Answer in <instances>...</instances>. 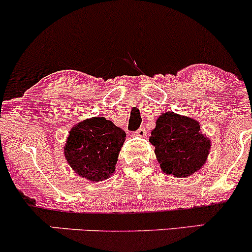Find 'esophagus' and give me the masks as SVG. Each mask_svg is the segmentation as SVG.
<instances>
[{
    "label": "esophagus",
    "mask_w": 252,
    "mask_h": 252,
    "mask_svg": "<svg viewBox=\"0 0 252 252\" xmlns=\"http://www.w3.org/2000/svg\"><path fill=\"white\" fill-rule=\"evenodd\" d=\"M135 136H138V137H146L147 132H146V128L144 126H141L140 129L136 130V131L134 132Z\"/></svg>",
    "instance_id": "esophagus-1"
}]
</instances>
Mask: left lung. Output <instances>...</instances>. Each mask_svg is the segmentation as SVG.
<instances>
[{
	"mask_svg": "<svg viewBox=\"0 0 252 252\" xmlns=\"http://www.w3.org/2000/svg\"><path fill=\"white\" fill-rule=\"evenodd\" d=\"M149 141L162 172L176 178L198 172L211 149L210 138L201 134L198 121L172 111L158 118Z\"/></svg>",
	"mask_w": 252,
	"mask_h": 252,
	"instance_id": "8db88e82",
	"label": "left lung"
}]
</instances>
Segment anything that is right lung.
I'll return each mask as SVG.
<instances>
[{
  "label": "right lung",
  "instance_id": "add662e5",
  "mask_svg": "<svg viewBox=\"0 0 252 252\" xmlns=\"http://www.w3.org/2000/svg\"><path fill=\"white\" fill-rule=\"evenodd\" d=\"M126 132L105 117L84 120L71 129L63 153L73 172L90 181L110 178L116 168Z\"/></svg>",
  "mask_w": 252,
  "mask_h": 252
}]
</instances>
